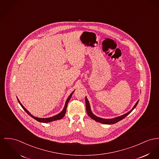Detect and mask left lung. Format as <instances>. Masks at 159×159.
Listing matches in <instances>:
<instances>
[{
	"label": "left lung",
	"instance_id": "obj_1",
	"mask_svg": "<svg viewBox=\"0 0 159 159\" xmlns=\"http://www.w3.org/2000/svg\"><path fill=\"white\" fill-rule=\"evenodd\" d=\"M138 102H139V101L136 103V104L133 107V108L129 112H128L127 113L124 115H122L120 116L117 117L113 118V119H102V118H100L99 117L96 116L95 115H94L92 113V112L91 111V109H90V107L89 101H88L87 98H85L86 111H87V115H89V116L92 119L95 120L98 122H100V123H102V124H114L117 123V122L122 120L123 119H124L125 117L127 116V115H128L136 108V107L138 105Z\"/></svg>",
	"mask_w": 159,
	"mask_h": 159
}]
</instances>
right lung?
<instances>
[{
    "instance_id": "right-lung-1",
    "label": "right lung",
    "mask_w": 159,
    "mask_h": 159,
    "mask_svg": "<svg viewBox=\"0 0 159 159\" xmlns=\"http://www.w3.org/2000/svg\"><path fill=\"white\" fill-rule=\"evenodd\" d=\"M74 93V92L70 95V96L68 97V98L67 99V100H66V104H65V106H64V109L62 110V111L61 112V113H60L59 114H58V115H55V116H54L51 117H48V118H39V117H34L32 116V115L23 107V106H22V104H21V103H20V102L19 101V99H17L18 100V101H19V104H20V106H21V107L23 108V109L30 116L32 117V118H34V119H35L36 120H37V121H39V122H43V123H48V122H52V121H53V120H59V119H62L64 116V115H65V114H66V109H67V104H68V102H69V100L70 99V98H71V96L72 95V93Z\"/></svg>"
}]
</instances>
